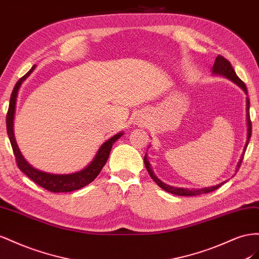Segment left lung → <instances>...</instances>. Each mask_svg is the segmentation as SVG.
I'll list each match as a JSON object with an SVG mask.
<instances>
[{
  "label": "left lung",
  "instance_id": "left-lung-1",
  "mask_svg": "<svg viewBox=\"0 0 259 259\" xmlns=\"http://www.w3.org/2000/svg\"><path fill=\"white\" fill-rule=\"evenodd\" d=\"M212 72L213 73H218V75H223L227 78H229L230 80H232L233 82H235L238 85H240L243 90H244L246 93H247V89H246V85L245 83L243 82V81L236 76V73L232 67L231 63L229 62L227 58H225L224 56L221 55H218L216 57V61H215V64H213L212 66ZM246 117H247V125H248V134H247V141H246V144H245V147H244V152H243L242 154V157L239 161L238 164V169L241 167V164H242V160H243V157H244V153L246 151V147L248 145V141L250 139V136H252V121H250V117H249V100L248 98L246 99ZM144 164H145V167H146V170L149 171L151 178L156 182L158 186L162 189L165 190L167 192H169V193L171 194H175V195H179V196H194V195H201V194H204V193H209V192H212L217 190L218 188H220L221 186H223V183L220 184H217V186H213V187H210V188H205V189H197V190H194V189H182V188H175V187H170V186H167V184H165L164 182H161L157 177H155V175L153 174L152 169L150 167V162L149 160L146 159V156L144 157Z\"/></svg>",
  "mask_w": 259,
  "mask_h": 259
}]
</instances>
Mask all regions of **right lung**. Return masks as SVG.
<instances>
[{
  "mask_svg": "<svg viewBox=\"0 0 259 259\" xmlns=\"http://www.w3.org/2000/svg\"><path fill=\"white\" fill-rule=\"evenodd\" d=\"M34 67L35 65L32 66V68L29 70L24 77H21L17 81L16 84H15L14 90L11 95L9 110H7V115H6L7 135H9L15 158H16V164L20 170L23 171L27 177H29V178H30L33 182H35L41 188H44L50 192H53V193H58V192H71L75 190H79L81 188L85 187L87 184L91 183L95 178H97L98 175L101 172L102 168L106 164L113 144L122 136V134L120 132V134H118L113 138L107 140L104 144H102L100 150L98 151V154L95 155L94 159L91 161V164L87 166L81 171L70 174V175H51V174L36 170V169H34L32 166L29 165L18 149L16 140H15V137H14L13 127H14L15 106H16L18 90L21 85V82H23V81L30 75L32 70L34 69Z\"/></svg>",
  "mask_w": 259,
  "mask_h": 259,
  "instance_id": "1",
  "label": "right lung"
}]
</instances>
